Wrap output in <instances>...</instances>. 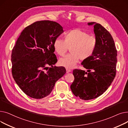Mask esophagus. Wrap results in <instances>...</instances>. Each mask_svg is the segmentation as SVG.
I'll return each mask as SVG.
<instances>
[{"label":"esophagus","mask_w":128,"mask_h":128,"mask_svg":"<svg viewBox=\"0 0 128 128\" xmlns=\"http://www.w3.org/2000/svg\"><path fill=\"white\" fill-rule=\"evenodd\" d=\"M66 72H67V73H68V72H71V70H70V69L66 68Z\"/></svg>","instance_id":"obj_1"}]
</instances>
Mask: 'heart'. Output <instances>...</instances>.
I'll list each match as a JSON object with an SVG mask.
<instances>
[{"label": "heart", "mask_w": 128, "mask_h": 128, "mask_svg": "<svg viewBox=\"0 0 128 128\" xmlns=\"http://www.w3.org/2000/svg\"><path fill=\"white\" fill-rule=\"evenodd\" d=\"M65 40L56 38L53 43V48L59 56L65 54L68 48L70 53L59 60V64L68 68H72L79 58L86 60L94 52L97 42L94 37L88 32L77 28L71 30L64 36Z\"/></svg>", "instance_id": "obj_1"}]
</instances>
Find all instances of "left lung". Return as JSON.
Instances as JSON below:
<instances>
[{
    "label": "left lung",
    "mask_w": 128,
    "mask_h": 128,
    "mask_svg": "<svg viewBox=\"0 0 128 128\" xmlns=\"http://www.w3.org/2000/svg\"><path fill=\"white\" fill-rule=\"evenodd\" d=\"M88 25L94 26L96 49L82 63L87 72L73 70L74 80L70 86L74 94L84 100L96 98L106 91L116 76L117 62V52L110 34L100 24L90 22Z\"/></svg>",
    "instance_id": "1"
}]
</instances>
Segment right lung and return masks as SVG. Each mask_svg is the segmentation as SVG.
<instances>
[{"label": "right lung", "mask_w": 128, "mask_h": 128, "mask_svg": "<svg viewBox=\"0 0 128 128\" xmlns=\"http://www.w3.org/2000/svg\"><path fill=\"white\" fill-rule=\"evenodd\" d=\"M63 32L56 22L40 21L26 27L18 39L11 54L12 76L30 97L48 96L66 73L64 67L53 66L58 60L53 43ZM47 65L52 68L46 70Z\"/></svg>", "instance_id": "add662e5"}]
</instances>
